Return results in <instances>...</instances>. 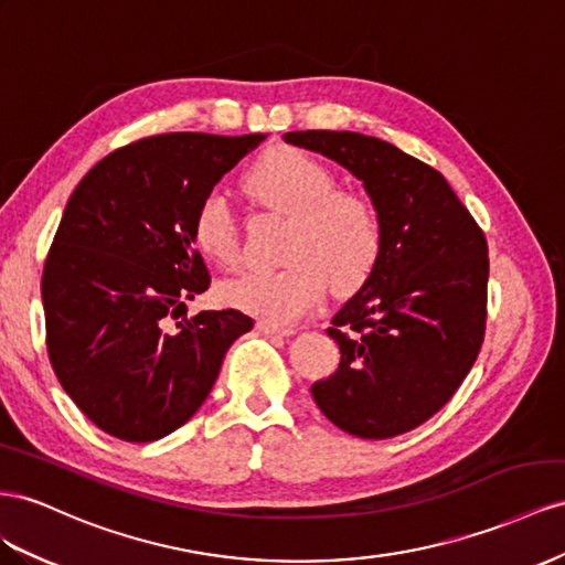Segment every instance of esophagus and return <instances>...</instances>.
<instances>
[{
  "instance_id": "obj_1",
  "label": "esophagus",
  "mask_w": 565,
  "mask_h": 565,
  "mask_svg": "<svg viewBox=\"0 0 565 565\" xmlns=\"http://www.w3.org/2000/svg\"><path fill=\"white\" fill-rule=\"evenodd\" d=\"M256 330L264 334H278V338H287V334H295V328H282V326H273L268 320H256Z\"/></svg>"
}]
</instances>
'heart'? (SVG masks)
<instances>
[{
	"instance_id": "b5f03b06",
	"label": "heart",
	"mask_w": 565,
	"mask_h": 565,
	"mask_svg": "<svg viewBox=\"0 0 565 565\" xmlns=\"http://www.w3.org/2000/svg\"><path fill=\"white\" fill-rule=\"evenodd\" d=\"M245 188L254 200L289 218L276 270L252 268L221 285L223 303L273 326H289L313 311L326 295H349L375 270L383 254V221L359 192L338 190V178L295 147L273 149L258 159ZM196 247L221 266L237 262V221L223 192H209L194 211Z\"/></svg>"
}]
</instances>
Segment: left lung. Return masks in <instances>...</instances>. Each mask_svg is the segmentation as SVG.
Returning a JSON list of instances; mask_svg holds the SVG:
<instances>
[{
    "label": "left lung",
    "mask_w": 565,
    "mask_h": 565,
    "mask_svg": "<svg viewBox=\"0 0 565 565\" xmlns=\"http://www.w3.org/2000/svg\"><path fill=\"white\" fill-rule=\"evenodd\" d=\"M356 175L383 221L371 278L332 318L340 365L311 387L349 435L387 439L435 416L484 340L487 239L449 182L394 145L349 130L285 132Z\"/></svg>",
    "instance_id": "obj_1"
}]
</instances>
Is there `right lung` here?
Returning <instances> with one entry per match:
<instances>
[{
    "label": "right lung",
    "mask_w": 565,
    "mask_h": 565,
    "mask_svg": "<svg viewBox=\"0 0 565 565\" xmlns=\"http://www.w3.org/2000/svg\"><path fill=\"white\" fill-rule=\"evenodd\" d=\"M264 140L145 137L73 190L42 273L47 352L61 387L104 433L154 441L178 430L252 330L235 309L171 318L211 282L194 249L196 206Z\"/></svg>",
    "instance_id": "obj_1"
}]
</instances>
